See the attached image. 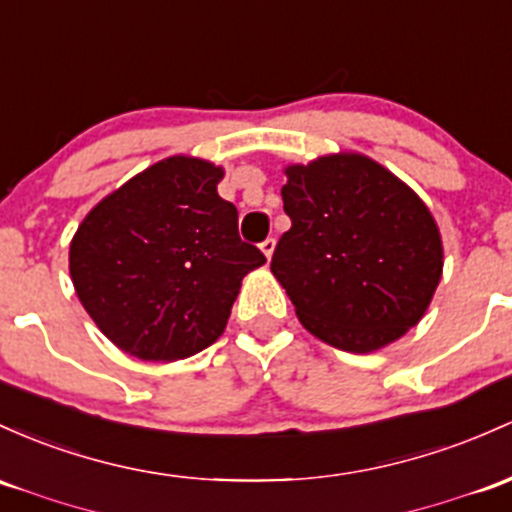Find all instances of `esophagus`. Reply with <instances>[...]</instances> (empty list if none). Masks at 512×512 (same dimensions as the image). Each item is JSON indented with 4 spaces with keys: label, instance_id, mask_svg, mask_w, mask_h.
Here are the masks:
<instances>
[{
    "label": "esophagus",
    "instance_id": "esophagus-1",
    "mask_svg": "<svg viewBox=\"0 0 512 512\" xmlns=\"http://www.w3.org/2000/svg\"><path fill=\"white\" fill-rule=\"evenodd\" d=\"M274 247H277V240H274V238H267L265 243L260 245V250L265 252V257H267V260H272V255H274Z\"/></svg>",
    "mask_w": 512,
    "mask_h": 512
}]
</instances>
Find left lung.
<instances>
[{"mask_svg": "<svg viewBox=\"0 0 512 512\" xmlns=\"http://www.w3.org/2000/svg\"><path fill=\"white\" fill-rule=\"evenodd\" d=\"M291 228L272 274L301 325L338 350L367 355L408 333L442 279V235L425 201L362 153L286 165Z\"/></svg>", "mask_w": 512, "mask_h": 512, "instance_id": "obj_1", "label": "left lung"}]
</instances>
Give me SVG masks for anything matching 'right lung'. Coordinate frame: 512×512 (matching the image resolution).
<instances>
[{"label":"right lung","instance_id":"obj_1","mask_svg":"<svg viewBox=\"0 0 512 512\" xmlns=\"http://www.w3.org/2000/svg\"><path fill=\"white\" fill-rule=\"evenodd\" d=\"M223 174L201 157H165L106 194L72 235L77 299L131 357L177 362L206 350L245 274L267 262L240 240L238 211L216 189Z\"/></svg>","mask_w":512,"mask_h":512}]
</instances>
